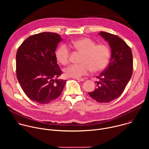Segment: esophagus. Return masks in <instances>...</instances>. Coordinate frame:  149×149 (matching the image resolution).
I'll use <instances>...</instances> for the list:
<instances>
[{
  "label": "esophagus",
  "mask_w": 149,
  "mask_h": 149,
  "mask_svg": "<svg viewBox=\"0 0 149 149\" xmlns=\"http://www.w3.org/2000/svg\"><path fill=\"white\" fill-rule=\"evenodd\" d=\"M74 79H77V80H78V81H84V79H83V78H74Z\"/></svg>",
  "instance_id": "1"
}]
</instances>
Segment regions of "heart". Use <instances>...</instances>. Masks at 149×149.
<instances>
[{
	"instance_id": "heart-1",
	"label": "heart",
	"mask_w": 149,
	"mask_h": 149,
	"mask_svg": "<svg viewBox=\"0 0 149 149\" xmlns=\"http://www.w3.org/2000/svg\"><path fill=\"white\" fill-rule=\"evenodd\" d=\"M71 47L77 51L82 53L79 64H74L65 68L67 77L78 78L87 74L91 70L93 72H99L107 67L110 58L109 47L105 44H97L91 39L83 37L71 42ZM57 61L62 65L68 63L70 51L66 45L59 46L55 52Z\"/></svg>"
}]
</instances>
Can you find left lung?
<instances>
[{"label":"left lung","instance_id":"obj_1","mask_svg":"<svg viewBox=\"0 0 149 149\" xmlns=\"http://www.w3.org/2000/svg\"><path fill=\"white\" fill-rule=\"evenodd\" d=\"M109 42L111 59L108 67L97 77L96 88L88 93L98 102H109L118 98L124 91L133 73V55L131 48L119 36L105 32L98 34Z\"/></svg>","mask_w":149,"mask_h":149}]
</instances>
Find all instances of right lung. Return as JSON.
<instances>
[{"mask_svg": "<svg viewBox=\"0 0 149 149\" xmlns=\"http://www.w3.org/2000/svg\"><path fill=\"white\" fill-rule=\"evenodd\" d=\"M61 40L59 34L39 33L26 39L17 49V78L25 94L33 101L48 104L62 92L66 80L58 78L62 71L55 53Z\"/></svg>", "mask_w": 149, "mask_h": 149, "instance_id": "add662e5", "label": "right lung"}]
</instances>
